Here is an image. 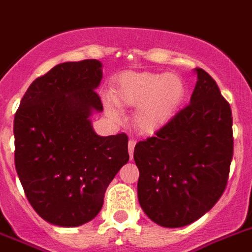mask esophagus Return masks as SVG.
Masks as SVG:
<instances>
[{"instance_id": "1", "label": "esophagus", "mask_w": 252, "mask_h": 252, "mask_svg": "<svg viewBox=\"0 0 252 252\" xmlns=\"http://www.w3.org/2000/svg\"><path fill=\"white\" fill-rule=\"evenodd\" d=\"M135 144H136V141L135 140H128V153H130V159H132V157H134Z\"/></svg>"}]
</instances>
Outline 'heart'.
Instances as JSON below:
<instances>
[{
  "label": "heart",
  "instance_id": "obj_1",
  "mask_svg": "<svg viewBox=\"0 0 252 252\" xmlns=\"http://www.w3.org/2000/svg\"><path fill=\"white\" fill-rule=\"evenodd\" d=\"M184 96L180 77L172 73L128 72L118 77L113 100L105 99V112L113 121H120L118 107L136 109L135 127L141 134L152 135L163 128L178 112Z\"/></svg>",
  "mask_w": 252,
  "mask_h": 252
}]
</instances>
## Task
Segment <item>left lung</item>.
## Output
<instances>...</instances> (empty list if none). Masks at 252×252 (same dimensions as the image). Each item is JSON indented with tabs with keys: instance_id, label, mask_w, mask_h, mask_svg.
Returning a JSON list of instances; mask_svg holds the SVG:
<instances>
[{
	"instance_id": "left-lung-1",
	"label": "left lung",
	"mask_w": 252,
	"mask_h": 252,
	"mask_svg": "<svg viewBox=\"0 0 252 252\" xmlns=\"http://www.w3.org/2000/svg\"><path fill=\"white\" fill-rule=\"evenodd\" d=\"M190 104L153 138L135 145L138 198L152 221L180 228L221 197L233 157L232 111L213 77L196 68Z\"/></svg>"
}]
</instances>
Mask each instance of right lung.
Returning a JSON list of instances; mask_svg holds the SVG:
<instances>
[{"label":"right lung","instance_id":"right-lung-1","mask_svg":"<svg viewBox=\"0 0 252 252\" xmlns=\"http://www.w3.org/2000/svg\"><path fill=\"white\" fill-rule=\"evenodd\" d=\"M96 59L58 64L33 81L14 118L15 168L29 203L47 223L80 226L103 207L127 163V135L100 136L90 117L103 111Z\"/></svg>","mask_w":252,"mask_h":252}]
</instances>
